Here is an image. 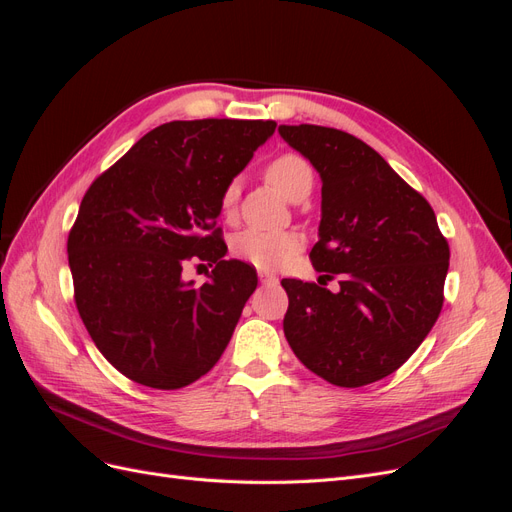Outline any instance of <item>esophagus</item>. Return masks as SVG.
Returning a JSON list of instances; mask_svg holds the SVG:
<instances>
[{
  "label": "esophagus",
  "instance_id": "esophagus-1",
  "mask_svg": "<svg viewBox=\"0 0 512 512\" xmlns=\"http://www.w3.org/2000/svg\"><path fill=\"white\" fill-rule=\"evenodd\" d=\"M258 277H260V282H262V284H271V282H275V275H273L271 271H258Z\"/></svg>",
  "mask_w": 512,
  "mask_h": 512
}]
</instances>
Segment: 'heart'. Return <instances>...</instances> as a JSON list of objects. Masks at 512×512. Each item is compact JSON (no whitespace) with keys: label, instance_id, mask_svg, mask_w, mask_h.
I'll list each match as a JSON object with an SVG mask.
<instances>
[{"label":"heart","instance_id":"b5f03b06","mask_svg":"<svg viewBox=\"0 0 512 512\" xmlns=\"http://www.w3.org/2000/svg\"><path fill=\"white\" fill-rule=\"evenodd\" d=\"M265 179L284 198L297 203V200H303L309 192H312L314 170L301 153L286 151V153H280V156H275L265 166ZM237 200H239V185L237 181H230L220 196L222 211L230 215L237 207ZM299 245H301V237L297 232H290V230L271 232V230L247 228V230H241L239 235L232 237L230 252L237 258L250 262L254 267L273 269L297 250Z\"/></svg>","mask_w":512,"mask_h":512}]
</instances>
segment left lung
Instances as JSON below:
<instances>
[{
	"label": "left lung",
	"instance_id": "obj_1",
	"mask_svg": "<svg viewBox=\"0 0 512 512\" xmlns=\"http://www.w3.org/2000/svg\"><path fill=\"white\" fill-rule=\"evenodd\" d=\"M322 177L320 239L309 252L320 280H282L284 335L297 359L335 386L356 389L404 365L444 303L448 241L421 192L348 132L280 126Z\"/></svg>",
	"mask_w": 512,
	"mask_h": 512
}]
</instances>
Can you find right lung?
<instances>
[{
	"label": "right lung",
	"mask_w": 512,
	"mask_h": 512,
	"mask_svg": "<svg viewBox=\"0 0 512 512\" xmlns=\"http://www.w3.org/2000/svg\"><path fill=\"white\" fill-rule=\"evenodd\" d=\"M275 126L168 121L89 185L68 235L74 303L126 378L175 391L220 361L258 284L252 265L224 260L220 196ZM192 259L216 265L203 287L180 277Z\"/></svg>",
	"instance_id": "1"
}]
</instances>
